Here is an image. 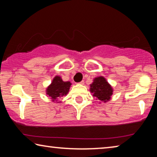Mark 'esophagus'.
<instances>
[{
	"mask_svg": "<svg viewBox=\"0 0 157 157\" xmlns=\"http://www.w3.org/2000/svg\"><path fill=\"white\" fill-rule=\"evenodd\" d=\"M79 84H84V80H82V81H81L80 82H79Z\"/></svg>",
	"mask_w": 157,
	"mask_h": 157,
	"instance_id": "1",
	"label": "esophagus"
}]
</instances>
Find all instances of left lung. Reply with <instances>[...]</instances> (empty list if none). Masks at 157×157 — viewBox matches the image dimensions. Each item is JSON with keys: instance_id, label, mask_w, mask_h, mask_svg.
<instances>
[{"instance_id": "left-lung-1", "label": "left lung", "mask_w": 157, "mask_h": 157, "mask_svg": "<svg viewBox=\"0 0 157 157\" xmlns=\"http://www.w3.org/2000/svg\"><path fill=\"white\" fill-rule=\"evenodd\" d=\"M90 91L93 94V96L101 101L107 102L109 100L112 95L113 89L108 82L103 77H98L95 78L93 84H91Z\"/></svg>"}]
</instances>
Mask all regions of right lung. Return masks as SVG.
I'll use <instances>...</instances> for the list:
<instances>
[{
	"instance_id": "right-lung-1",
	"label": "right lung",
	"mask_w": 157,
	"mask_h": 157,
	"mask_svg": "<svg viewBox=\"0 0 157 157\" xmlns=\"http://www.w3.org/2000/svg\"><path fill=\"white\" fill-rule=\"evenodd\" d=\"M71 85L70 82H63L60 77L56 76L53 79L52 84L48 87L47 95L51 98L53 101H56L58 98L68 94Z\"/></svg>"
}]
</instances>
